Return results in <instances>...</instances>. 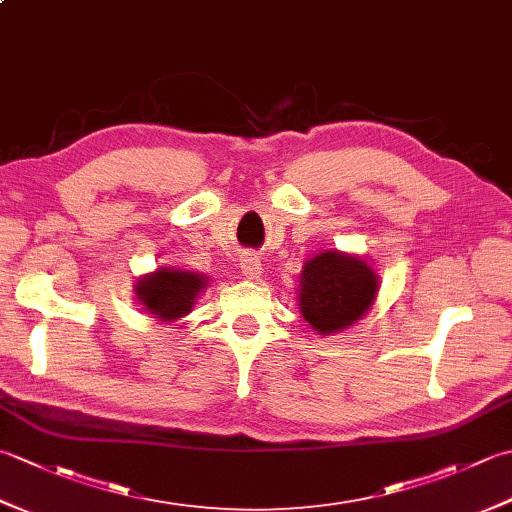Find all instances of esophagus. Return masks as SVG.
<instances>
[{
    "mask_svg": "<svg viewBox=\"0 0 512 512\" xmlns=\"http://www.w3.org/2000/svg\"><path fill=\"white\" fill-rule=\"evenodd\" d=\"M239 268H242L244 277H248V279H257L259 275H262V262H259V257H255V255H244Z\"/></svg>",
    "mask_w": 512,
    "mask_h": 512,
    "instance_id": "obj_1",
    "label": "esophagus"
}]
</instances>
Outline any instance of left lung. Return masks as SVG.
I'll use <instances>...</instances> for the list:
<instances>
[{
	"mask_svg": "<svg viewBox=\"0 0 512 512\" xmlns=\"http://www.w3.org/2000/svg\"><path fill=\"white\" fill-rule=\"evenodd\" d=\"M376 290L374 270L363 259L319 253L301 270V314L321 334L339 332L363 317Z\"/></svg>",
	"mask_w": 512,
	"mask_h": 512,
	"instance_id": "8db88e82",
	"label": "left lung"
}]
</instances>
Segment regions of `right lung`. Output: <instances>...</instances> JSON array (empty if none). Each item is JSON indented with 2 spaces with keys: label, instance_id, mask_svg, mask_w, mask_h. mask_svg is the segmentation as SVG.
Here are the masks:
<instances>
[{
  "label": "right lung",
  "instance_id": "right-lung-1",
  "mask_svg": "<svg viewBox=\"0 0 512 512\" xmlns=\"http://www.w3.org/2000/svg\"><path fill=\"white\" fill-rule=\"evenodd\" d=\"M204 286L206 281L200 275L160 268L138 281L136 295L151 314H156V319L173 321L191 312L193 301Z\"/></svg>",
  "mask_w": 512,
  "mask_h": 512
}]
</instances>
